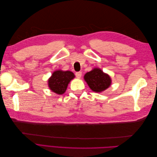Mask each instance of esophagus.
<instances>
[{
  "label": "esophagus",
  "instance_id": "1",
  "mask_svg": "<svg viewBox=\"0 0 157 157\" xmlns=\"http://www.w3.org/2000/svg\"><path fill=\"white\" fill-rule=\"evenodd\" d=\"M75 75L76 77H77L78 78H80V77H81L82 76V72H80V71H79V72H77L75 73Z\"/></svg>",
  "mask_w": 157,
  "mask_h": 157
}]
</instances>
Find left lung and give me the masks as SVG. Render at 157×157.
Here are the masks:
<instances>
[{
	"label": "left lung",
	"mask_w": 157,
	"mask_h": 157,
	"mask_svg": "<svg viewBox=\"0 0 157 157\" xmlns=\"http://www.w3.org/2000/svg\"><path fill=\"white\" fill-rule=\"evenodd\" d=\"M84 78L92 91L101 92L108 88L111 84L109 76L100 69L94 68L85 74Z\"/></svg>",
	"instance_id": "left-lung-1"
}]
</instances>
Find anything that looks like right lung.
<instances>
[{"label":"right lung","mask_w":157,"mask_h":157,"mask_svg":"<svg viewBox=\"0 0 157 157\" xmlns=\"http://www.w3.org/2000/svg\"><path fill=\"white\" fill-rule=\"evenodd\" d=\"M75 78V75L69 71H56L48 79V86L53 92L59 95L63 94L67 90L70 81Z\"/></svg>","instance_id":"obj_1"}]
</instances>
